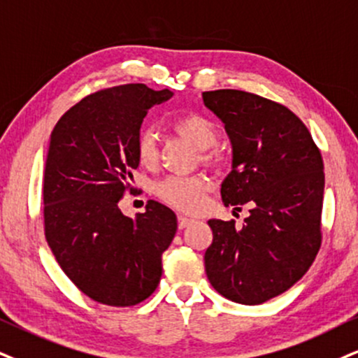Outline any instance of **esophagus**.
I'll use <instances>...</instances> for the list:
<instances>
[{"instance_id": "obj_1", "label": "esophagus", "mask_w": 358, "mask_h": 358, "mask_svg": "<svg viewBox=\"0 0 358 358\" xmlns=\"http://www.w3.org/2000/svg\"><path fill=\"white\" fill-rule=\"evenodd\" d=\"M194 222V219H191V217H187V215H179L178 217V224H179V229H184V227H187L189 224H192Z\"/></svg>"}]
</instances>
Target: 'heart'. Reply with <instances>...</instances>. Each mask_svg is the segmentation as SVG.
I'll return each instance as SVG.
<instances>
[{"instance_id":"1","label":"heart","mask_w":358,"mask_h":358,"mask_svg":"<svg viewBox=\"0 0 358 358\" xmlns=\"http://www.w3.org/2000/svg\"><path fill=\"white\" fill-rule=\"evenodd\" d=\"M169 126L172 131L201 149L202 161L215 162L220 157L219 149L213 148L219 136V127L213 117L197 111H189L172 117ZM136 157L145 167L156 164L157 144L149 129H141L136 138ZM207 189L209 180L204 176H171L156 184L159 199L184 213H196L201 209Z\"/></svg>"}]
</instances>
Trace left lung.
Instances as JSON below:
<instances>
[{
	"label": "left lung",
	"mask_w": 358,
	"mask_h": 358,
	"mask_svg": "<svg viewBox=\"0 0 358 358\" xmlns=\"http://www.w3.org/2000/svg\"><path fill=\"white\" fill-rule=\"evenodd\" d=\"M232 143V171L220 196L250 215L210 219L206 273L229 301L257 306L289 290L322 244L324 161L306 124L275 101L237 90L202 92Z\"/></svg>",
	"instance_id": "obj_1"
}]
</instances>
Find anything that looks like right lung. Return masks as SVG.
<instances>
[{
  "mask_svg": "<svg viewBox=\"0 0 358 358\" xmlns=\"http://www.w3.org/2000/svg\"><path fill=\"white\" fill-rule=\"evenodd\" d=\"M169 90L122 85L86 96L51 132L43 179L44 236L59 267L83 294L131 307L157 289L162 252L178 231L169 207L149 201L136 219L117 202L138 169L136 138Z\"/></svg>",
  "mask_w": 358,
  "mask_h": 358,
  "instance_id": "add662e5",
  "label": "right lung"
}]
</instances>
